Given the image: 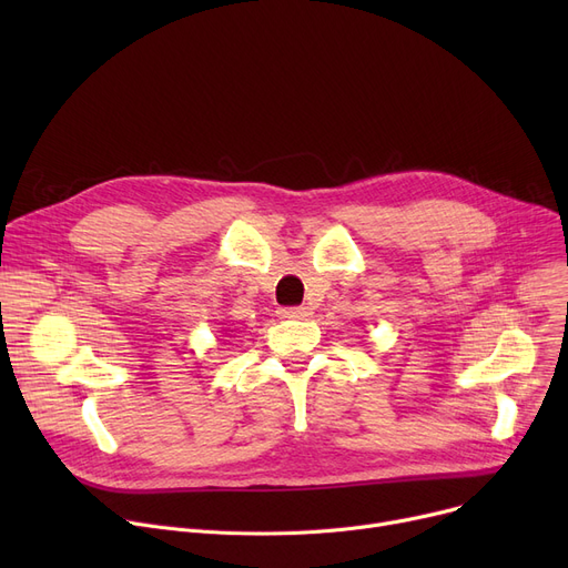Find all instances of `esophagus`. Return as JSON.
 I'll return each mask as SVG.
<instances>
[{
	"instance_id": "1",
	"label": "esophagus",
	"mask_w": 568,
	"mask_h": 568,
	"mask_svg": "<svg viewBox=\"0 0 568 568\" xmlns=\"http://www.w3.org/2000/svg\"><path fill=\"white\" fill-rule=\"evenodd\" d=\"M278 315L285 317V320H306L311 315V308H306V306H287V308H281Z\"/></svg>"
}]
</instances>
